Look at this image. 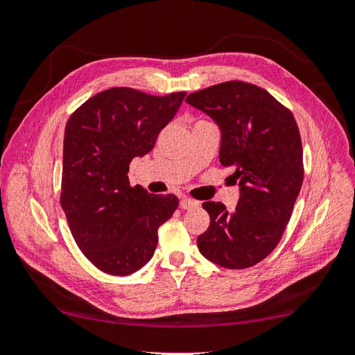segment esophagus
<instances>
[{
  "label": "esophagus",
  "instance_id": "1",
  "mask_svg": "<svg viewBox=\"0 0 355 355\" xmlns=\"http://www.w3.org/2000/svg\"><path fill=\"white\" fill-rule=\"evenodd\" d=\"M197 206H198V201H195V200L186 198V197L180 200V207L184 209V210H189V209H193V207H197Z\"/></svg>",
  "mask_w": 355,
  "mask_h": 355
}]
</instances>
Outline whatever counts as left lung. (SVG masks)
Here are the masks:
<instances>
[{
    "label": "left lung",
    "mask_w": 355,
    "mask_h": 355,
    "mask_svg": "<svg viewBox=\"0 0 355 355\" xmlns=\"http://www.w3.org/2000/svg\"><path fill=\"white\" fill-rule=\"evenodd\" d=\"M186 102L221 131L220 162L239 182L235 212L207 201L209 229L197 244L224 268H248L275 250L304 182L302 140L291 111L263 88L241 80L195 92Z\"/></svg>",
    "instance_id": "8db88e82"
}]
</instances>
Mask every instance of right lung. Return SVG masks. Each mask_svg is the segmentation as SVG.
<instances>
[{
    "label": "right lung",
    "mask_w": 355,
    "mask_h": 355,
    "mask_svg": "<svg viewBox=\"0 0 355 355\" xmlns=\"http://www.w3.org/2000/svg\"><path fill=\"white\" fill-rule=\"evenodd\" d=\"M184 96L110 88L89 97L67 122L61 206L78 247L105 273L126 276L145 266L158 227L175 212V195L132 187L128 171L132 158L153 150Z\"/></svg>",
    "instance_id": "obj_1"
}]
</instances>
